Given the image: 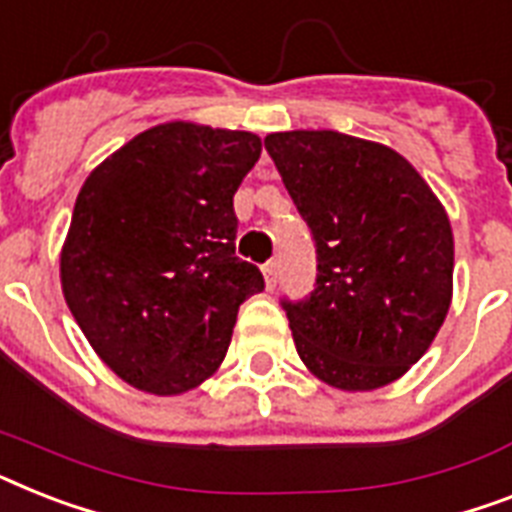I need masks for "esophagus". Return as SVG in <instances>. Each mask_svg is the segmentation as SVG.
Here are the masks:
<instances>
[{"mask_svg": "<svg viewBox=\"0 0 512 512\" xmlns=\"http://www.w3.org/2000/svg\"><path fill=\"white\" fill-rule=\"evenodd\" d=\"M263 276H265V284H268V289H273L278 281V263L276 260H270V263L263 265Z\"/></svg>", "mask_w": 512, "mask_h": 512, "instance_id": "esophagus-1", "label": "esophagus"}]
</instances>
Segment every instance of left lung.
I'll return each mask as SVG.
<instances>
[{"label":"left lung","mask_w":512,"mask_h":512,"mask_svg":"<svg viewBox=\"0 0 512 512\" xmlns=\"http://www.w3.org/2000/svg\"><path fill=\"white\" fill-rule=\"evenodd\" d=\"M265 149L315 242V289L281 299L302 363L344 392L392 384L450 310L455 244L442 202L376 141L284 131Z\"/></svg>","instance_id":"1"}]
</instances>
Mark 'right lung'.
Segmentation results:
<instances>
[{
	"instance_id": "add662e5",
	"label": "right lung",
	"mask_w": 512,
	"mask_h": 512,
	"mask_svg": "<svg viewBox=\"0 0 512 512\" xmlns=\"http://www.w3.org/2000/svg\"><path fill=\"white\" fill-rule=\"evenodd\" d=\"M249 131L162 123L91 170L60 278L102 360L136 389L184 394L218 371L260 268L236 257L234 194L260 157Z\"/></svg>"
}]
</instances>
